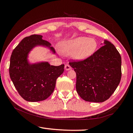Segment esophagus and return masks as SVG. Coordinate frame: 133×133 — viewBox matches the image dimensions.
Instances as JSON below:
<instances>
[{
	"instance_id": "34e87169",
	"label": "esophagus",
	"mask_w": 133,
	"mask_h": 133,
	"mask_svg": "<svg viewBox=\"0 0 133 133\" xmlns=\"http://www.w3.org/2000/svg\"><path fill=\"white\" fill-rule=\"evenodd\" d=\"M64 68H65V70H71V67L69 64H66V65H65Z\"/></svg>"
}]
</instances>
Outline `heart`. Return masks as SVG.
Listing matches in <instances>:
<instances>
[{
    "label": "heart",
    "mask_w": 133,
    "mask_h": 133,
    "mask_svg": "<svg viewBox=\"0 0 133 133\" xmlns=\"http://www.w3.org/2000/svg\"><path fill=\"white\" fill-rule=\"evenodd\" d=\"M96 48L97 43L94 39L79 37L65 44L63 51L67 55H71L75 52L74 56L76 59L84 60L93 55Z\"/></svg>",
    "instance_id": "1"
}]
</instances>
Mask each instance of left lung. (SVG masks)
Masks as SVG:
<instances>
[{
    "label": "left lung",
    "mask_w": 133,
    "mask_h": 133,
    "mask_svg": "<svg viewBox=\"0 0 133 133\" xmlns=\"http://www.w3.org/2000/svg\"><path fill=\"white\" fill-rule=\"evenodd\" d=\"M104 45L84 60H71L76 73V90L86 102L100 103L109 99L121 78V58L116 47L105 40Z\"/></svg>",
    "instance_id": "8db88e82"
}]
</instances>
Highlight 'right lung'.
Masks as SVG:
<instances>
[{
	"mask_svg": "<svg viewBox=\"0 0 133 133\" xmlns=\"http://www.w3.org/2000/svg\"><path fill=\"white\" fill-rule=\"evenodd\" d=\"M37 45L49 47L51 44L42 36L33 35L24 37L13 50L10 57L9 75L16 89L22 98L36 102L48 98L55 88L57 78L63 73L64 65L50 66L48 63L29 64L27 57Z\"/></svg>",
	"mask_w": 133,
	"mask_h": 133,
	"instance_id": "add662e5",
	"label": "right lung"
}]
</instances>
